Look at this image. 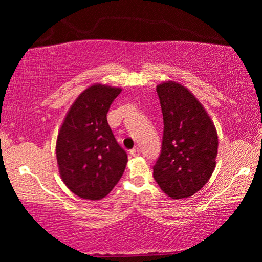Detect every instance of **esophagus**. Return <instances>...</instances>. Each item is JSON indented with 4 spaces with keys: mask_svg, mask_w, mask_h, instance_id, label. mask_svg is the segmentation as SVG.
I'll list each match as a JSON object with an SVG mask.
<instances>
[{
    "mask_svg": "<svg viewBox=\"0 0 262 262\" xmlns=\"http://www.w3.org/2000/svg\"><path fill=\"white\" fill-rule=\"evenodd\" d=\"M130 155L133 157H137V156H140V149L139 148H134V149H132L130 150Z\"/></svg>",
    "mask_w": 262,
    "mask_h": 262,
    "instance_id": "34e87169",
    "label": "esophagus"
}]
</instances>
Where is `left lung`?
<instances>
[{
	"mask_svg": "<svg viewBox=\"0 0 262 262\" xmlns=\"http://www.w3.org/2000/svg\"><path fill=\"white\" fill-rule=\"evenodd\" d=\"M164 120L162 151L154 178L167 196L190 198L210 179L219 137L214 122L187 88L173 81L157 85Z\"/></svg>",
	"mask_w": 262,
	"mask_h": 262,
	"instance_id": "left-lung-1",
	"label": "left lung"
}]
</instances>
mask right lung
<instances>
[{"label":"right lung","mask_w":262,"mask_h":262,"mask_svg":"<svg viewBox=\"0 0 262 262\" xmlns=\"http://www.w3.org/2000/svg\"><path fill=\"white\" fill-rule=\"evenodd\" d=\"M121 91V88L99 83L85 89L70 106L57 134L61 179L85 200L105 198L127 165V154L118 144L106 118Z\"/></svg>","instance_id":"add662e5"}]
</instances>
